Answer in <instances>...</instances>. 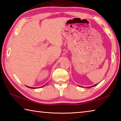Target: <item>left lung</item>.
I'll list each match as a JSON object with an SVG mask.
<instances>
[{
	"mask_svg": "<svg viewBox=\"0 0 121 121\" xmlns=\"http://www.w3.org/2000/svg\"><path fill=\"white\" fill-rule=\"evenodd\" d=\"M95 85H97V84H95V85L94 86H95ZM93 86H91V87H93Z\"/></svg>",
	"mask_w": 121,
	"mask_h": 121,
	"instance_id": "1",
	"label": "left lung"
}]
</instances>
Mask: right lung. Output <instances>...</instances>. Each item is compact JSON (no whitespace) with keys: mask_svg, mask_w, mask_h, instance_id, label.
<instances>
[{"mask_svg":"<svg viewBox=\"0 0 121 121\" xmlns=\"http://www.w3.org/2000/svg\"><path fill=\"white\" fill-rule=\"evenodd\" d=\"M27 87H29V88H31V89H35V88H34V87H29V86H27ZM35 89H36V88H35Z\"/></svg>","mask_w":121,"mask_h":121,"instance_id":"add662e5","label":"right lung"}]
</instances>
